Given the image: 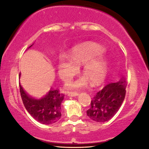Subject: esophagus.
I'll use <instances>...</instances> for the list:
<instances>
[{
  "mask_svg": "<svg viewBox=\"0 0 149 149\" xmlns=\"http://www.w3.org/2000/svg\"><path fill=\"white\" fill-rule=\"evenodd\" d=\"M68 96H71V97H74L77 96V95H79V93L77 92H73V91H70V92H68Z\"/></svg>",
  "mask_w": 149,
  "mask_h": 149,
  "instance_id": "34e87169",
  "label": "esophagus"
}]
</instances>
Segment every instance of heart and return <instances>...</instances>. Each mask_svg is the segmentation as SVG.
<instances>
[{"instance_id": "b5f03b06", "label": "heart", "mask_w": 149, "mask_h": 149, "mask_svg": "<svg viewBox=\"0 0 149 149\" xmlns=\"http://www.w3.org/2000/svg\"><path fill=\"white\" fill-rule=\"evenodd\" d=\"M104 48L94 42H87L74 49L70 57L62 54L59 58L58 72L61 78L68 80L77 71L76 66L82 65L81 77L74 82L68 83L69 89H79L86 86L88 79L91 83H98L104 79L107 72V64L101 54Z\"/></svg>"}]
</instances>
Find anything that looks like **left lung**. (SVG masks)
Returning <instances> with one entry per match:
<instances>
[{
    "mask_svg": "<svg viewBox=\"0 0 149 149\" xmlns=\"http://www.w3.org/2000/svg\"><path fill=\"white\" fill-rule=\"evenodd\" d=\"M126 86L125 78L107 83L91 100V107L87 111V116L96 122L111 119L119 111L125 99Z\"/></svg>",
    "mask_w": 149,
    "mask_h": 149,
    "instance_id": "left-lung-1",
    "label": "left lung"
}]
</instances>
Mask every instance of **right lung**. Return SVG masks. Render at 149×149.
Instances as JSON below:
<instances>
[{"instance_id": "obj_1", "label": "right lung", "mask_w": 149, "mask_h": 149, "mask_svg": "<svg viewBox=\"0 0 149 149\" xmlns=\"http://www.w3.org/2000/svg\"><path fill=\"white\" fill-rule=\"evenodd\" d=\"M19 91L26 109L36 121L42 124L49 125L60 119L62 116L61 104L64 98V95L60 93L59 89H52L45 96L40 99L29 96L20 84Z\"/></svg>"}]
</instances>
